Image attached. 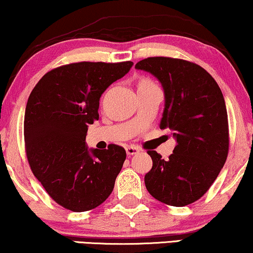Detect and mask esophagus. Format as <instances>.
Instances as JSON below:
<instances>
[{
    "mask_svg": "<svg viewBox=\"0 0 253 253\" xmlns=\"http://www.w3.org/2000/svg\"><path fill=\"white\" fill-rule=\"evenodd\" d=\"M140 152V148L139 147H135V146H128L126 148V153L127 155H134V154H137V153Z\"/></svg>",
    "mask_w": 253,
    "mask_h": 253,
    "instance_id": "1",
    "label": "esophagus"
}]
</instances>
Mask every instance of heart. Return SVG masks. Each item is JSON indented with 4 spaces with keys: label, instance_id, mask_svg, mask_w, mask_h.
I'll return each instance as SVG.
<instances>
[{
    "label": "heart",
    "instance_id": "heart-1",
    "mask_svg": "<svg viewBox=\"0 0 253 253\" xmlns=\"http://www.w3.org/2000/svg\"><path fill=\"white\" fill-rule=\"evenodd\" d=\"M147 85H153V84L149 81H147V79H142V81L139 83V86H147Z\"/></svg>",
    "mask_w": 253,
    "mask_h": 253
}]
</instances>
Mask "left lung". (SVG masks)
<instances>
[{"label":"left lung","mask_w":253,"mask_h":253,"mask_svg":"<svg viewBox=\"0 0 253 253\" xmlns=\"http://www.w3.org/2000/svg\"><path fill=\"white\" fill-rule=\"evenodd\" d=\"M161 83L165 110L160 128L176 140L165 160L148 150L153 167L145 176L148 193L160 202L184 207L209 190L229 152L225 101L215 79L197 64L170 57H149L135 64Z\"/></svg>","instance_id":"left-lung-1"}]
</instances>
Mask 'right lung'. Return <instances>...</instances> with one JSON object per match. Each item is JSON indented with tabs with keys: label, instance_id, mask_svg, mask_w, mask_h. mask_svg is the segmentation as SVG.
Segmentation results:
<instances>
[{
	"label": "right lung",
	"instance_id": "add662e5",
	"mask_svg": "<svg viewBox=\"0 0 253 253\" xmlns=\"http://www.w3.org/2000/svg\"><path fill=\"white\" fill-rule=\"evenodd\" d=\"M132 62H81L45 73L29 95L24 142L31 170L55 202L75 212L110 196L126 160L123 147L88 149L87 125L99 119V100Z\"/></svg>",
	"mask_w": 253,
	"mask_h": 253
}]
</instances>
